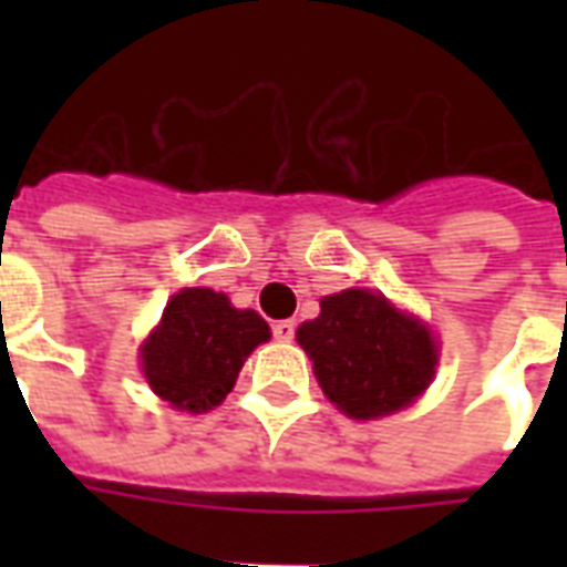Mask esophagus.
<instances>
[{
    "label": "esophagus",
    "instance_id": "obj_1",
    "mask_svg": "<svg viewBox=\"0 0 567 567\" xmlns=\"http://www.w3.org/2000/svg\"><path fill=\"white\" fill-rule=\"evenodd\" d=\"M293 332H297V323H293V320H276L274 323L276 341H291Z\"/></svg>",
    "mask_w": 567,
    "mask_h": 567
}]
</instances>
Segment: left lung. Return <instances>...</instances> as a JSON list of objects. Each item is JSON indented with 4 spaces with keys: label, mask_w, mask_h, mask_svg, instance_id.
Segmentation results:
<instances>
[{
    "label": "left lung",
    "mask_w": 567,
    "mask_h": 567,
    "mask_svg": "<svg viewBox=\"0 0 567 567\" xmlns=\"http://www.w3.org/2000/svg\"><path fill=\"white\" fill-rule=\"evenodd\" d=\"M297 341L311 355L323 394L359 421L412 403L439 362L421 320L359 288L320 300V315L297 329Z\"/></svg>",
    "instance_id": "1"
}]
</instances>
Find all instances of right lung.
<instances>
[{
    "instance_id": "right-lung-1",
    "label": "right lung",
    "mask_w": 567,
    "mask_h": 567,
    "mask_svg": "<svg viewBox=\"0 0 567 567\" xmlns=\"http://www.w3.org/2000/svg\"><path fill=\"white\" fill-rule=\"evenodd\" d=\"M270 338L261 315L231 309L212 288H185L164 309L162 327L144 344V373L167 403L208 412L229 394L252 350Z\"/></svg>"
}]
</instances>
